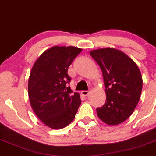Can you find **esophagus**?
Returning <instances> with one entry per match:
<instances>
[{"label": "esophagus", "mask_w": 156, "mask_h": 156, "mask_svg": "<svg viewBox=\"0 0 156 156\" xmlns=\"http://www.w3.org/2000/svg\"><path fill=\"white\" fill-rule=\"evenodd\" d=\"M90 90H83L81 92V94L83 95H85V96H87V95H88L89 93H90Z\"/></svg>", "instance_id": "34e87169"}]
</instances>
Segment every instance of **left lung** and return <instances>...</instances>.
<instances>
[{"label":"left lung","instance_id":"1","mask_svg":"<svg viewBox=\"0 0 156 156\" xmlns=\"http://www.w3.org/2000/svg\"><path fill=\"white\" fill-rule=\"evenodd\" d=\"M103 73L106 101L97 108L98 118L108 125H118L131 115L140 98L143 79L133 60L122 51L102 48L90 52Z\"/></svg>","mask_w":156,"mask_h":156}]
</instances>
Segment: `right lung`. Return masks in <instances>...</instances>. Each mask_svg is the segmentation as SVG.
<instances>
[{"label":"right lung","mask_w":156,"mask_h":156,"mask_svg":"<svg viewBox=\"0 0 156 156\" xmlns=\"http://www.w3.org/2000/svg\"><path fill=\"white\" fill-rule=\"evenodd\" d=\"M79 48L52 47L41 54L33 65L28 80L30 105L38 118L53 129H61L71 123L81 100L68 86L71 78L68 69Z\"/></svg>","instance_id":"obj_1"}]
</instances>
